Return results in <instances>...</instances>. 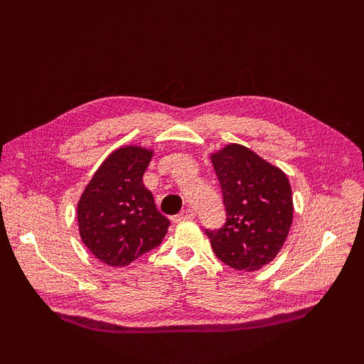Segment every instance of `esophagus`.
Instances as JSON below:
<instances>
[{"instance_id": "34e87169", "label": "esophagus", "mask_w": 364, "mask_h": 364, "mask_svg": "<svg viewBox=\"0 0 364 364\" xmlns=\"http://www.w3.org/2000/svg\"><path fill=\"white\" fill-rule=\"evenodd\" d=\"M192 219H196V213L192 211V210H183L180 214H176L175 218H173V220L175 222H181V220H192Z\"/></svg>"}]
</instances>
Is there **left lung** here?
<instances>
[{
    "instance_id": "8db88e82",
    "label": "left lung",
    "mask_w": 364,
    "mask_h": 364,
    "mask_svg": "<svg viewBox=\"0 0 364 364\" xmlns=\"http://www.w3.org/2000/svg\"><path fill=\"white\" fill-rule=\"evenodd\" d=\"M219 178L227 223L208 231L220 261L236 270H258L269 264L288 237L294 205L288 176L241 144L211 153Z\"/></svg>"
}]
</instances>
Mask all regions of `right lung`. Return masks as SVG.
<instances>
[{
  "instance_id": "add662e5",
  "label": "right lung",
  "mask_w": 364,
  "mask_h": 364,
  "mask_svg": "<svg viewBox=\"0 0 364 364\" xmlns=\"http://www.w3.org/2000/svg\"><path fill=\"white\" fill-rule=\"evenodd\" d=\"M153 149L123 145L90 178L76 218L82 244L111 267H125L159 245L170 225L145 188L144 173Z\"/></svg>"
}]
</instances>
